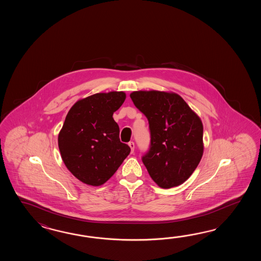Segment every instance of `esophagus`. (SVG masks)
Here are the masks:
<instances>
[{
  "label": "esophagus",
  "instance_id": "obj_1",
  "mask_svg": "<svg viewBox=\"0 0 261 261\" xmlns=\"http://www.w3.org/2000/svg\"><path fill=\"white\" fill-rule=\"evenodd\" d=\"M128 146L130 147L132 153H133V152H134V147H135V144H134V143H133V142H129V143H128Z\"/></svg>",
  "mask_w": 261,
  "mask_h": 261
}]
</instances>
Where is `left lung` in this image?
Here are the masks:
<instances>
[{
  "instance_id": "obj_1",
  "label": "left lung",
  "mask_w": 261,
  "mask_h": 261,
  "mask_svg": "<svg viewBox=\"0 0 261 261\" xmlns=\"http://www.w3.org/2000/svg\"><path fill=\"white\" fill-rule=\"evenodd\" d=\"M129 96L149 122L151 146L143 162L150 176L161 189L182 185L203 155L200 117L174 92L138 90Z\"/></svg>"
}]
</instances>
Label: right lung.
I'll return each instance as SVG.
<instances>
[{
  "label": "right lung",
  "instance_id": "add662e5",
  "mask_svg": "<svg viewBox=\"0 0 261 261\" xmlns=\"http://www.w3.org/2000/svg\"><path fill=\"white\" fill-rule=\"evenodd\" d=\"M125 99L123 91L96 93L77 100L68 112L58 144L67 169L82 183L103 185L129 154L113 118Z\"/></svg>",
  "mask_w": 261,
  "mask_h": 261
}]
</instances>
